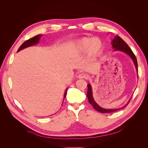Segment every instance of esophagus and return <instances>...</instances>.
I'll list each match as a JSON object with an SVG mask.
<instances>
[{
	"instance_id": "esophagus-1",
	"label": "esophagus",
	"mask_w": 148,
	"mask_h": 148,
	"mask_svg": "<svg viewBox=\"0 0 148 148\" xmlns=\"http://www.w3.org/2000/svg\"><path fill=\"white\" fill-rule=\"evenodd\" d=\"M88 76L86 74H84V73H79L78 75V78H81V79H83V78L86 79V78H88Z\"/></svg>"
}]
</instances>
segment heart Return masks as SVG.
I'll return each instance as SVG.
<instances>
[{"mask_svg": "<svg viewBox=\"0 0 148 148\" xmlns=\"http://www.w3.org/2000/svg\"><path fill=\"white\" fill-rule=\"evenodd\" d=\"M103 42L98 37H83L75 41L70 48L71 54L75 57L86 53L89 59L96 57L101 52Z\"/></svg>", "mask_w": 148, "mask_h": 148, "instance_id": "b5f03b06", "label": "heart"}]
</instances>
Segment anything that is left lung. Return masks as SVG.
Instances as JSON below:
<instances>
[{
    "label": "left lung",
    "instance_id": "left-lung-1",
    "mask_svg": "<svg viewBox=\"0 0 148 148\" xmlns=\"http://www.w3.org/2000/svg\"><path fill=\"white\" fill-rule=\"evenodd\" d=\"M111 44L112 46V48L114 49L113 52L115 51H120V52H123L124 53L127 54L131 58L132 60H133V62L134 65H135V69L136 70V73L138 74V63H137V60L133 52H132V49L129 47L128 46V44L125 42L119 36H116L114 37V38L112 39V41H111ZM87 97H88V99L89 102L92 106L94 107V109L96 110L97 111L101 113H111V112H114L115 111H117L120 109H122L126 107L127 104H128L129 101H130V99H129V101L127 102L126 104H125L123 106L120 107V108H116V109H105L103 108V107H101L98 105L97 103L96 102L95 100L94 99V97L92 96V89L91 85L88 83V92H87ZM131 99V98H130Z\"/></svg>",
    "mask_w": 148,
    "mask_h": 148
}]
</instances>
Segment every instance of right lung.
Returning <instances> with one entry per match:
<instances>
[{
	"instance_id": "1",
	"label": "right lung",
	"mask_w": 148,
	"mask_h": 148,
	"mask_svg": "<svg viewBox=\"0 0 148 148\" xmlns=\"http://www.w3.org/2000/svg\"><path fill=\"white\" fill-rule=\"evenodd\" d=\"M42 36V34H39V35H37L36 36L31 38L28 40H27V41H26L25 42H23V44H21V46L19 47L18 50L17 52H19L21 50H23V49H25L26 47H30V46H33L34 45H35V44H37L39 42V41H40V39H41ZM67 89H68V88H66V89H65V93H64V99L66 97V91H67Z\"/></svg>"
}]
</instances>
